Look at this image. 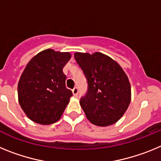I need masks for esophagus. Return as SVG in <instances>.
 I'll use <instances>...</instances> for the list:
<instances>
[{"mask_svg":"<svg viewBox=\"0 0 161 161\" xmlns=\"http://www.w3.org/2000/svg\"><path fill=\"white\" fill-rule=\"evenodd\" d=\"M72 93H73L74 96H76L78 93V88L77 86H75V87L73 88V89H72Z\"/></svg>","mask_w":161,"mask_h":161,"instance_id":"obj_1","label":"esophagus"}]
</instances>
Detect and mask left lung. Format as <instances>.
<instances>
[{"mask_svg": "<svg viewBox=\"0 0 161 161\" xmlns=\"http://www.w3.org/2000/svg\"><path fill=\"white\" fill-rule=\"evenodd\" d=\"M74 57L87 80V92L80 101L86 117L97 126L114 124L130 102V85L126 73L117 62L100 52H76Z\"/></svg>", "mask_w": 161, "mask_h": 161, "instance_id": "1", "label": "left lung"}]
</instances>
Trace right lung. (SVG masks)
<instances>
[{
    "instance_id": "add662e5",
    "label": "right lung",
    "mask_w": 161,
    "mask_h": 161,
    "mask_svg": "<svg viewBox=\"0 0 161 161\" xmlns=\"http://www.w3.org/2000/svg\"><path fill=\"white\" fill-rule=\"evenodd\" d=\"M68 52L47 49L27 64L18 82L19 104L27 117L40 124L60 119L72 92L66 88L63 68L70 59Z\"/></svg>"
}]
</instances>
